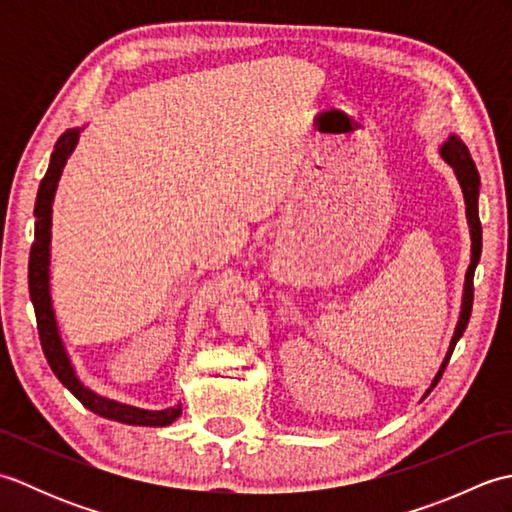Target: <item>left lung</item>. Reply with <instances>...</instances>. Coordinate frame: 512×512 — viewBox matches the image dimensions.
<instances>
[{
  "instance_id": "8db88e82",
  "label": "left lung",
  "mask_w": 512,
  "mask_h": 512,
  "mask_svg": "<svg viewBox=\"0 0 512 512\" xmlns=\"http://www.w3.org/2000/svg\"><path fill=\"white\" fill-rule=\"evenodd\" d=\"M440 156L447 165L453 169L455 178L460 182V189L464 195V204H466V222H469V233H471V264L466 268L464 275V290H462V303H460V314H458V323H455L453 336L447 347V354H444L442 363L438 367L436 376H433L431 385L424 391L422 398H427L433 387L438 385V380L442 378L444 367H447L449 358L455 350V345L462 339V334L469 325L471 319V308H473V277H475V268L480 264V255H482V224H480V213H477V202H480V173L475 169V162L469 154V149L462 143V138L458 134H449V138L440 145Z\"/></svg>"
}]
</instances>
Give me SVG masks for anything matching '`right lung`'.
Instances as JSON below:
<instances>
[{
  "instance_id": "add662e5",
  "label": "right lung",
  "mask_w": 512,
  "mask_h": 512,
  "mask_svg": "<svg viewBox=\"0 0 512 512\" xmlns=\"http://www.w3.org/2000/svg\"><path fill=\"white\" fill-rule=\"evenodd\" d=\"M85 129L72 127L68 132H63L57 140V145L52 149L50 165L46 176H43L37 202H35V244L30 248V262H28V288H30V301L35 306L37 314V330L43 354H46L48 363L52 367L54 376H57L63 387L72 391L76 400L83 402V407L94 411L96 416L116 420L123 424H138V427H167V424L176 422L182 413V402L167 409H140L127 402H118L107 396L96 394L94 389L83 383L79 372L72 363V356L61 339L57 312L52 306V288H50V264H52V204L54 195H57V187L61 180V173L65 162L72 156V151L79 143V136Z\"/></svg>"
}]
</instances>
